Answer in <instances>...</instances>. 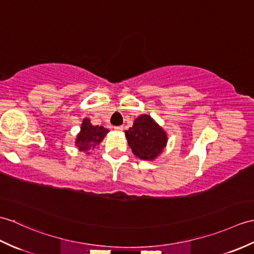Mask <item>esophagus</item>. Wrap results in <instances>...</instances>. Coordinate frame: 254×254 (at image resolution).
Segmentation results:
<instances>
[{"label": "esophagus", "mask_w": 254, "mask_h": 254, "mask_svg": "<svg viewBox=\"0 0 254 254\" xmlns=\"http://www.w3.org/2000/svg\"><path fill=\"white\" fill-rule=\"evenodd\" d=\"M115 129H116V131L122 132V131H123V127H122V126H118V127H115Z\"/></svg>", "instance_id": "esophagus-1"}]
</instances>
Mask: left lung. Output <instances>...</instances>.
<instances>
[{"label":"left lung","instance_id":"obj_1","mask_svg":"<svg viewBox=\"0 0 254 254\" xmlns=\"http://www.w3.org/2000/svg\"><path fill=\"white\" fill-rule=\"evenodd\" d=\"M126 136L133 154L148 161L161 154L168 141L167 133L148 115L137 117L133 127L126 131Z\"/></svg>","mask_w":254,"mask_h":254}]
</instances>
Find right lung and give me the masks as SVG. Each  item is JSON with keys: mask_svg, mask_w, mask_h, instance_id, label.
<instances>
[{"mask_svg": "<svg viewBox=\"0 0 254 254\" xmlns=\"http://www.w3.org/2000/svg\"><path fill=\"white\" fill-rule=\"evenodd\" d=\"M108 132V128L104 127L92 126L91 120L85 118L81 125V131L76 136L75 145L81 151L90 154L88 151L95 149Z\"/></svg>", "mask_w": 254, "mask_h": 254, "instance_id": "right-lung-1", "label": "right lung"}]
</instances>
